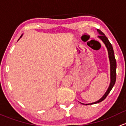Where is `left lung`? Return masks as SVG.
<instances>
[{
	"label": "left lung",
	"mask_w": 126,
	"mask_h": 126,
	"mask_svg": "<svg viewBox=\"0 0 126 126\" xmlns=\"http://www.w3.org/2000/svg\"><path fill=\"white\" fill-rule=\"evenodd\" d=\"M98 32L99 33V34L100 35L98 36V37L100 38L102 40V42L104 43L106 45V47H107V50H108V53H109V60H110V84L109 87L108 89H107V92H106V93L104 94V95L99 99L98 101L93 102V103L89 104L86 105H89V104H96L99 103V102L102 101L103 100H104L106 98V97L107 96V95L109 94V93H110V92L111 91V90L112 89L113 87L115 85V82H116V59L115 58V54H114V51L113 49L112 45L110 44V42H109V39H107V37L105 36V34L100 30L98 29Z\"/></svg>",
	"instance_id": "8db88e82"
}]
</instances>
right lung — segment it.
Instances as JSON below:
<instances>
[{
  "mask_svg": "<svg viewBox=\"0 0 126 126\" xmlns=\"http://www.w3.org/2000/svg\"><path fill=\"white\" fill-rule=\"evenodd\" d=\"M22 37V36H20V37Z\"/></svg>",
  "mask_w": 126,
  "mask_h": 126,
  "instance_id": "right-lung-1",
  "label": "right lung"
}]
</instances>
